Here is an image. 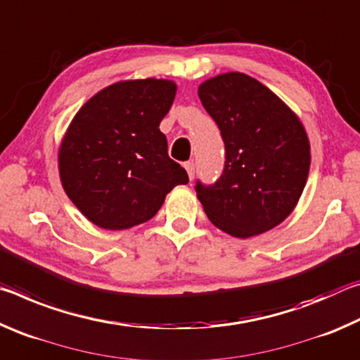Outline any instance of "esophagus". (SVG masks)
I'll return each mask as SVG.
<instances>
[{
	"mask_svg": "<svg viewBox=\"0 0 360 360\" xmlns=\"http://www.w3.org/2000/svg\"><path fill=\"white\" fill-rule=\"evenodd\" d=\"M184 168H186V172H187L188 179L192 181L195 178V165H193V162H187L186 165H184Z\"/></svg>",
	"mask_w": 360,
	"mask_h": 360,
	"instance_id": "obj_1",
	"label": "esophagus"
}]
</instances>
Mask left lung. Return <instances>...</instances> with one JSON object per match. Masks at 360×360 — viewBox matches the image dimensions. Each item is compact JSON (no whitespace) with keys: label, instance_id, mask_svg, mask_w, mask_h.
Here are the masks:
<instances>
[{"label":"left lung","instance_id":"8db88e82","mask_svg":"<svg viewBox=\"0 0 360 360\" xmlns=\"http://www.w3.org/2000/svg\"><path fill=\"white\" fill-rule=\"evenodd\" d=\"M198 96L225 144L221 179L195 187L206 216L235 238L275 229L295 210L308 179L311 154L300 117L238 71L206 79Z\"/></svg>","mask_w":360,"mask_h":360}]
</instances>
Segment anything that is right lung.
Wrapping results in <instances>:
<instances>
[{
	"instance_id": "1",
	"label": "right lung",
	"mask_w": 360,
	"mask_h": 360,
	"mask_svg": "<svg viewBox=\"0 0 360 360\" xmlns=\"http://www.w3.org/2000/svg\"><path fill=\"white\" fill-rule=\"evenodd\" d=\"M178 85L169 79H127L84 103L58 148V174L76 208L105 230L148 222L186 169L168 157L160 122Z\"/></svg>"
}]
</instances>
